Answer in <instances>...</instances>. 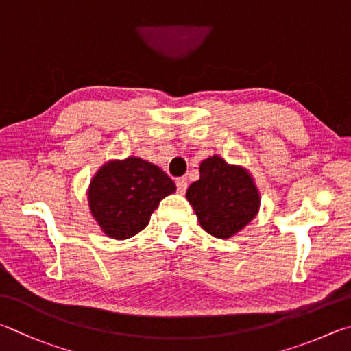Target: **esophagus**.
<instances>
[{
  "instance_id": "34e87169",
  "label": "esophagus",
  "mask_w": 351,
  "mask_h": 351,
  "mask_svg": "<svg viewBox=\"0 0 351 351\" xmlns=\"http://www.w3.org/2000/svg\"><path fill=\"white\" fill-rule=\"evenodd\" d=\"M176 185H177V191L183 194L188 188V179H186V177H179V179L176 180Z\"/></svg>"
}]
</instances>
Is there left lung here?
<instances>
[{
	"label": "left lung",
	"instance_id": "obj_1",
	"mask_svg": "<svg viewBox=\"0 0 351 351\" xmlns=\"http://www.w3.org/2000/svg\"><path fill=\"white\" fill-rule=\"evenodd\" d=\"M186 199L202 228L219 239L237 234L261 206V195L250 172L219 156L200 163V179L188 188Z\"/></svg>",
	"mask_w": 351,
	"mask_h": 351
}]
</instances>
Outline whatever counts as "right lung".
Here are the masks:
<instances>
[{"label":"right lung","mask_w":351,"mask_h":351,"mask_svg":"<svg viewBox=\"0 0 351 351\" xmlns=\"http://www.w3.org/2000/svg\"><path fill=\"white\" fill-rule=\"evenodd\" d=\"M174 191L176 183L146 160H110L92 177L89 210L104 234L125 241L145 230L160 200Z\"/></svg>","instance_id":"add662e5"}]
</instances>
